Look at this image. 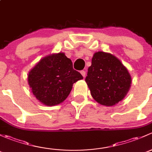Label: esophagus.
I'll return each mask as SVG.
<instances>
[{
	"label": "esophagus",
	"mask_w": 152,
	"mask_h": 152,
	"mask_svg": "<svg viewBox=\"0 0 152 152\" xmlns=\"http://www.w3.org/2000/svg\"><path fill=\"white\" fill-rule=\"evenodd\" d=\"M80 73H81V75H83V77H85L86 75V72L85 70H82V71L80 72Z\"/></svg>",
	"instance_id": "1"
}]
</instances>
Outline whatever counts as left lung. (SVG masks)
Masks as SVG:
<instances>
[{
  "label": "left lung",
  "instance_id": "1",
  "mask_svg": "<svg viewBox=\"0 0 152 152\" xmlns=\"http://www.w3.org/2000/svg\"><path fill=\"white\" fill-rule=\"evenodd\" d=\"M86 82L91 94L99 104L113 106L127 94L131 77L126 67L110 53H94L88 69Z\"/></svg>",
  "mask_w": 152,
  "mask_h": 152
}]
</instances>
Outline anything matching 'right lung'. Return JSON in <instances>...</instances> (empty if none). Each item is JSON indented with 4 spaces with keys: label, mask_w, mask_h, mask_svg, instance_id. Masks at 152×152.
Returning <instances> with one entry per match:
<instances>
[{
    "label": "right lung",
    "mask_w": 152,
    "mask_h": 152,
    "mask_svg": "<svg viewBox=\"0 0 152 152\" xmlns=\"http://www.w3.org/2000/svg\"><path fill=\"white\" fill-rule=\"evenodd\" d=\"M83 78L80 73L73 69L72 61L63 53L43 58L28 77L34 96L48 106L64 101L73 83Z\"/></svg>",
    "instance_id": "right-lung-1"
}]
</instances>
